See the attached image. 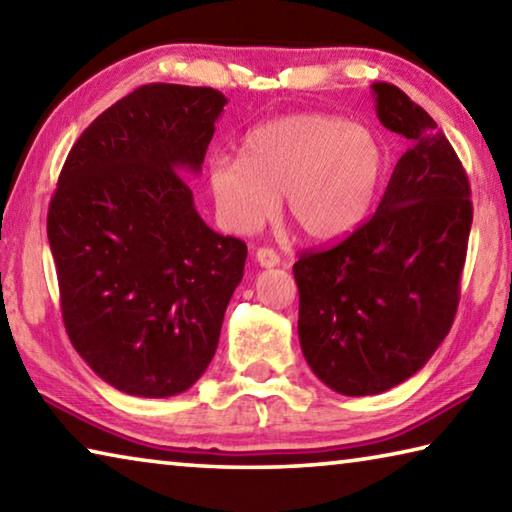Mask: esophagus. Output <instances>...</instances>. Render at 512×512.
Here are the masks:
<instances>
[{"label": "esophagus", "instance_id": "obj_1", "mask_svg": "<svg viewBox=\"0 0 512 512\" xmlns=\"http://www.w3.org/2000/svg\"><path fill=\"white\" fill-rule=\"evenodd\" d=\"M255 262L262 268H273L280 264V255H277L271 248H259L255 253Z\"/></svg>", "mask_w": 512, "mask_h": 512}]
</instances>
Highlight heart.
<instances>
[{"label": "heart", "mask_w": 512, "mask_h": 512, "mask_svg": "<svg viewBox=\"0 0 512 512\" xmlns=\"http://www.w3.org/2000/svg\"><path fill=\"white\" fill-rule=\"evenodd\" d=\"M386 173L375 133L318 112L268 119L246 135L244 153H219L207 185L225 230L253 235L284 212L311 241L348 237L366 219Z\"/></svg>", "instance_id": "heart-1"}]
</instances>
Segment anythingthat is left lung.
I'll return each mask as SVG.
<instances>
[{"mask_svg": "<svg viewBox=\"0 0 512 512\" xmlns=\"http://www.w3.org/2000/svg\"><path fill=\"white\" fill-rule=\"evenodd\" d=\"M381 124L406 137L375 216L293 264L298 336L332 391L377 395L413 377L449 332L472 228L470 183L427 110L372 83Z\"/></svg>", "mask_w": 512, "mask_h": 512, "instance_id": "obj_1", "label": "left lung"}]
</instances>
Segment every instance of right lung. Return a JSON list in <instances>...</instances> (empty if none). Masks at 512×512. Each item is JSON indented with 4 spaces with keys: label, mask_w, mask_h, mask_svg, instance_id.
<instances>
[{
    "label": "right lung",
    "mask_w": 512,
    "mask_h": 512,
    "mask_svg": "<svg viewBox=\"0 0 512 512\" xmlns=\"http://www.w3.org/2000/svg\"><path fill=\"white\" fill-rule=\"evenodd\" d=\"M228 99L142 85L69 151L47 214L60 307L74 350L117 391L171 397L219 345L248 248L205 225L185 173H201Z\"/></svg>",
    "instance_id": "obj_1"
}]
</instances>
